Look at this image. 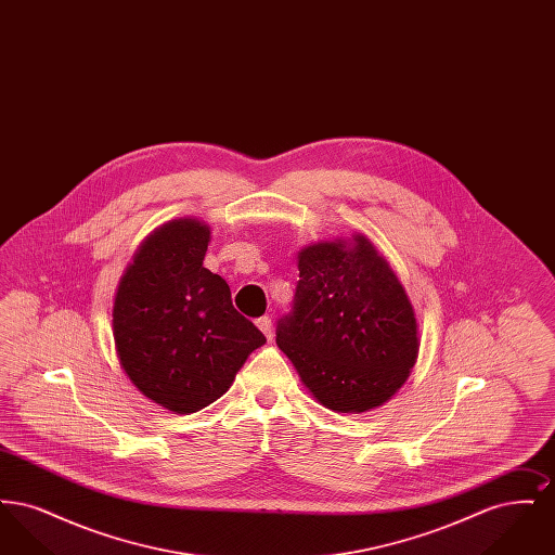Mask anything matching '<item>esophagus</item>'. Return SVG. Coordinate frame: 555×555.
I'll list each match as a JSON object with an SVG mask.
<instances>
[{"label": "esophagus", "instance_id": "obj_1", "mask_svg": "<svg viewBox=\"0 0 555 555\" xmlns=\"http://www.w3.org/2000/svg\"><path fill=\"white\" fill-rule=\"evenodd\" d=\"M256 324H258V328L264 333L266 339L270 341V339H272V320H270V317L258 318Z\"/></svg>", "mask_w": 555, "mask_h": 555}]
</instances>
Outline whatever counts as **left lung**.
Returning <instances> with one entry per match:
<instances>
[{
	"label": "left lung",
	"mask_w": 555,
	"mask_h": 555,
	"mask_svg": "<svg viewBox=\"0 0 555 555\" xmlns=\"http://www.w3.org/2000/svg\"><path fill=\"white\" fill-rule=\"evenodd\" d=\"M297 268L276 345L324 408L360 414L383 405L410 376L421 345L396 272L362 235L310 245Z\"/></svg>",
	"instance_id": "1"
}]
</instances>
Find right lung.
<instances>
[{"label":"right lung","mask_w":555,"mask_h":555,"mask_svg":"<svg viewBox=\"0 0 555 555\" xmlns=\"http://www.w3.org/2000/svg\"><path fill=\"white\" fill-rule=\"evenodd\" d=\"M210 229L181 218L139 247L114 301V341L132 385L162 408L191 414L224 396L266 344L233 308L227 281L204 268Z\"/></svg>","instance_id":"obj_1"}]
</instances>
